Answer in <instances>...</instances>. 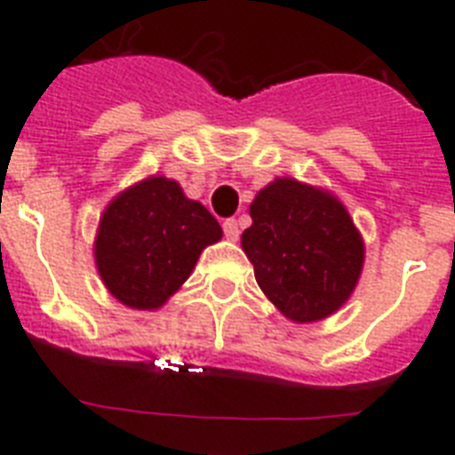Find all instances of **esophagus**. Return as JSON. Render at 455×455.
I'll return each mask as SVG.
<instances>
[{
  "instance_id": "obj_1",
  "label": "esophagus",
  "mask_w": 455,
  "mask_h": 455,
  "mask_svg": "<svg viewBox=\"0 0 455 455\" xmlns=\"http://www.w3.org/2000/svg\"><path fill=\"white\" fill-rule=\"evenodd\" d=\"M223 232H225V236H228V239L236 241V239H239V223H236L235 219H225L223 220Z\"/></svg>"
}]
</instances>
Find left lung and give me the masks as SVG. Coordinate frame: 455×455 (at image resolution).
I'll return each mask as SVG.
<instances>
[{"mask_svg":"<svg viewBox=\"0 0 455 455\" xmlns=\"http://www.w3.org/2000/svg\"><path fill=\"white\" fill-rule=\"evenodd\" d=\"M251 219L241 248L257 284L287 319L309 323L347 303L364 246L339 200L296 180H275L257 193Z\"/></svg>","mask_w":455,"mask_h":455,"instance_id":"obj_1","label":"left lung"}]
</instances>
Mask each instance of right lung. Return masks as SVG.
I'll return each instance as SVG.
<instances>
[{"mask_svg":"<svg viewBox=\"0 0 455 455\" xmlns=\"http://www.w3.org/2000/svg\"><path fill=\"white\" fill-rule=\"evenodd\" d=\"M223 236L219 220L178 182L150 178L108 204L95 239V264L120 303L162 307L178 291L200 252Z\"/></svg>","mask_w":455,"mask_h":455,"instance_id":"right-lung-1","label":"right lung"}]
</instances>
